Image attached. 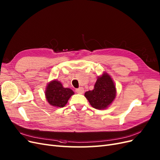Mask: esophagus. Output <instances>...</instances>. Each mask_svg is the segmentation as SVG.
Returning a JSON list of instances; mask_svg holds the SVG:
<instances>
[{"mask_svg": "<svg viewBox=\"0 0 160 160\" xmlns=\"http://www.w3.org/2000/svg\"><path fill=\"white\" fill-rule=\"evenodd\" d=\"M76 92L77 93H78V94H83V93H84V90L83 88H78V89H76Z\"/></svg>", "mask_w": 160, "mask_h": 160, "instance_id": "34e87169", "label": "esophagus"}]
</instances>
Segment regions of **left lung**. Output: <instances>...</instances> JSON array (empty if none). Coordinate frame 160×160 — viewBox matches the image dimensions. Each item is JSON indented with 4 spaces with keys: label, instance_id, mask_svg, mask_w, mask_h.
<instances>
[{
    "label": "left lung",
    "instance_id": "obj_1",
    "mask_svg": "<svg viewBox=\"0 0 160 160\" xmlns=\"http://www.w3.org/2000/svg\"><path fill=\"white\" fill-rule=\"evenodd\" d=\"M84 96L96 109H106L116 97V88L114 80L107 72H103L97 78L94 89L86 92Z\"/></svg>",
    "mask_w": 160,
    "mask_h": 160
}]
</instances>
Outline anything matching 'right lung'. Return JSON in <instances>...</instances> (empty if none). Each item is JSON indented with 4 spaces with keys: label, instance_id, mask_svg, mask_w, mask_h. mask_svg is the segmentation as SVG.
I'll use <instances>...</instances> for the list:
<instances>
[{
    "label": "right lung",
    "instance_id": "obj_1",
    "mask_svg": "<svg viewBox=\"0 0 160 160\" xmlns=\"http://www.w3.org/2000/svg\"><path fill=\"white\" fill-rule=\"evenodd\" d=\"M46 99L51 106L62 108L67 104L74 92L68 88H64L58 80L50 81L46 87Z\"/></svg>",
    "mask_w": 160,
    "mask_h": 160
}]
</instances>
